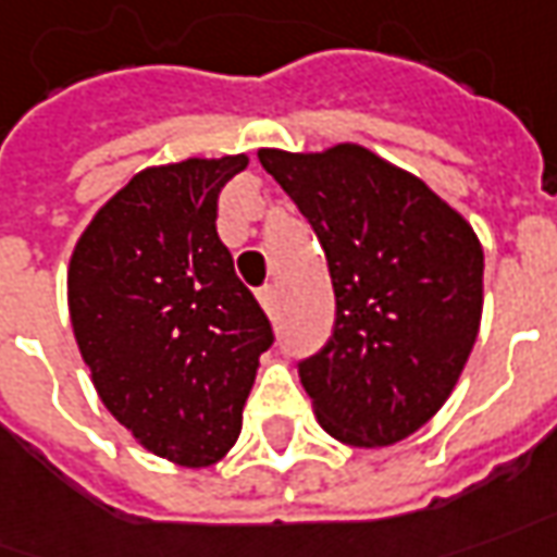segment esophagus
Segmentation results:
<instances>
[{"label": "esophagus", "instance_id": "1", "mask_svg": "<svg viewBox=\"0 0 557 557\" xmlns=\"http://www.w3.org/2000/svg\"><path fill=\"white\" fill-rule=\"evenodd\" d=\"M259 301H262V308L268 313H274V305H277V293H274V286H264L262 293H259Z\"/></svg>", "mask_w": 557, "mask_h": 557}]
</instances>
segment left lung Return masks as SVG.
<instances>
[{
	"mask_svg": "<svg viewBox=\"0 0 557 557\" xmlns=\"http://www.w3.org/2000/svg\"><path fill=\"white\" fill-rule=\"evenodd\" d=\"M317 231L335 289L326 347L298 362L317 421L344 445H396L445 406L482 323L485 252L469 222L357 143L259 149Z\"/></svg>",
	"mask_w": 557,
	"mask_h": 557,
	"instance_id": "left-lung-1",
	"label": "left lung"
}]
</instances>
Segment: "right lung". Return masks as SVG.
<instances>
[{
  "mask_svg": "<svg viewBox=\"0 0 557 557\" xmlns=\"http://www.w3.org/2000/svg\"><path fill=\"white\" fill-rule=\"evenodd\" d=\"M247 154L149 168L90 219L70 259V317L90 381L146 451L219 463L240 436L274 332L215 234Z\"/></svg>",
  "mask_w": 557,
  "mask_h": 557,
  "instance_id": "obj_1",
  "label": "right lung"
}]
</instances>
